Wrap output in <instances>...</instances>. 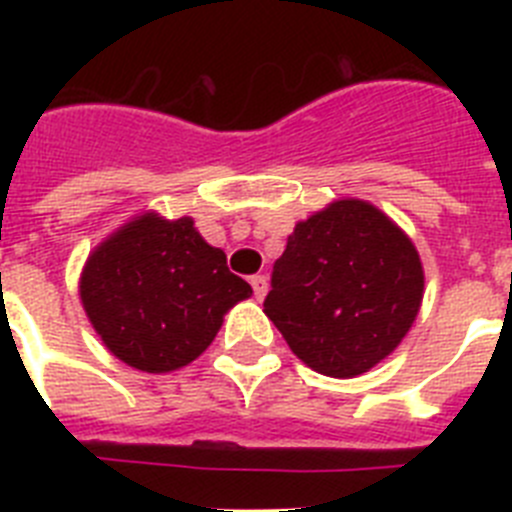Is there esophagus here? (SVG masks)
<instances>
[{
	"label": "esophagus",
	"mask_w": 512,
	"mask_h": 512,
	"mask_svg": "<svg viewBox=\"0 0 512 512\" xmlns=\"http://www.w3.org/2000/svg\"><path fill=\"white\" fill-rule=\"evenodd\" d=\"M251 287L256 300H264L266 292H269V279H266L264 274H256V277H251Z\"/></svg>",
	"instance_id": "1"
}]
</instances>
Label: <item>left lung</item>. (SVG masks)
<instances>
[{"label": "left lung", "mask_w": 512, "mask_h": 512, "mask_svg": "<svg viewBox=\"0 0 512 512\" xmlns=\"http://www.w3.org/2000/svg\"><path fill=\"white\" fill-rule=\"evenodd\" d=\"M423 287L410 235L372 202L343 197L295 225L264 312L312 372L351 379L408 336Z\"/></svg>", "instance_id": "8db88e82"}]
</instances>
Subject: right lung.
<instances>
[{"label":"right lung","instance_id":"add662e5","mask_svg":"<svg viewBox=\"0 0 512 512\" xmlns=\"http://www.w3.org/2000/svg\"><path fill=\"white\" fill-rule=\"evenodd\" d=\"M79 295L112 356L148 374L176 372L215 341L225 312L253 295L192 217H130L89 253Z\"/></svg>","mask_w":512,"mask_h":512}]
</instances>
